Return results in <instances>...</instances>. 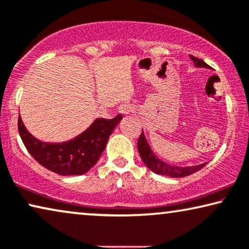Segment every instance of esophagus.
<instances>
[{
    "instance_id": "esophagus-1",
    "label": "esophagus",
    "mask_w": 249,
    "mask_h": 249,
    "mask_svg": "<svg viewBox=\"0 0 249 249\" xmlns=\"http://www.w3.org/2000/svg\"><path fill=\"white\" fill-rule=\"evenodd\" d=\"M133 110H134V107H133V105L131 104H122L120 107H118V111L122 115H129L133 113Z\"/></svg>"
}]
</instances>
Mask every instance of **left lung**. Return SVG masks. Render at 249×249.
Here are the masks:
<instances>
[{"label":"left lung","instance_id":"left-lung-1","mask_svg":"<svg viewBox=\"0 0 249 249\" xmlns=\"http://www.w3.org/2000/svg\"><path fill=\"white\" fill-rule=\"evenodd\" d=\"M192 61H193L194 65L196 68H205V69H211L206 63L201 58L195 57L193 55H190ZM138 150L141 159L146 167L150 170H152L153 173L162 175V176L168 177H174V178H179L185 177L188 175H192L202 169L205 166L206 162L196 164V166H187V167H180V166H175V164H169L166 161L161 160L158 156L153 152V150L150 146L148 140L145 138L144 132L142 131V134L140 135V139L138 141Z\"/></svg>","mask_w":249,"mask_h":249}]
</instances>
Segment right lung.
Here are the masks:
<instances>
[{
	"mask_svg": "<svg viewBox=\"0 0 249 249\" xmlns=\"http://www.w3.org/2000/svg\"><path fill=\"white\" fill-rule=\"evenodd\" d=\"M123 120L97 118L86 131L64 142H43L30 134L19 116L18 128L24 146L34 159L48 170L62 176H79L92 168L104 152L108 139Z\"/></svg>",
	"mask_w": 249,
	"mask_h": 249,
	"instance_id": "right-lung-1",
	"label": "right lung"
}]
</instances>
